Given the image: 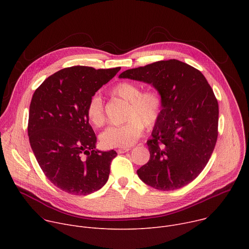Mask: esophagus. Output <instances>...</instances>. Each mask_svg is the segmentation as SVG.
I'll use <instances>...</instances> for the list:
<instances>
[{
	"label": "esophagus",
	"mask_w": 249,
	"mask_h": 249,
	"mask_svg": "<svg viewBox=\"0 0 249 249\" xmlns=\"http://www.w3.org/2000/svg\"><path fill=\"white\" fill-rule=\"evenodd\" d=\"M129 151H131V149H129V148H126V149H119V150H117V153H118V154H124V153H127V152H129Z\"/></svg>",
	"instance_id": "obj_1"
}]
</instances>
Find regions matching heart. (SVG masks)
Returning a JSON list of instances; mask_svg holds the SVG:
<instances>
[{
	"instance_id": "b5f03b06",
	"label": "heart",
	"mask_w": 249,
	"mask_h": 249,
	"mask_svg": "<svg viewBox=\"0 0 249 249\" xmlns=\"http://www.w3.org/2000/svg\"><path fill=\"white\" fill-rule=\"evenodd\" d=\"M110 94L129 103L125 124L110 126L100 135V143L103 147L126 149L133 146L143 132V125L150 129L159 121L162 110V99L155 89L142 91L138 84L120 82L110 89ZM87 116L94 127H101L105 122L102 99L99 95L90 98Z\"/></svg>"
}]
</instances>
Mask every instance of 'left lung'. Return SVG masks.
<instances>
[{
	"label": "left lung",
	"mask_w": 249,
	"mask_h": 249,
	"mask_svg": "<svg viewBox=\"0 0 249 249\" xmlns=\"http://www.w3.org/2000/svg\"><path fill=\"white\" fill-rule=\"evenodd\" d=\"M119 78L152 85L162 99L160 117L147 142L150 160L137 170L140 179L162 191L193 181L218 138L219 105L206 78L175 59L124 71Z\"/></svg>",
	"instance_id": "1"
}]
</instances>
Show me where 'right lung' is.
<instances>
[{
  "label": "right lung",
  "instance_id": "1",
  "mask_svg": "<svg viewBox=\"0 0 249 249\" xmlns=\"http://www.w3.org/2000/svg\"><path fill=\"white\" fill-rule=\"evenodd\" d=\"M120 69L65 68L33 93L27 128L32 152L47 178L67 193L88 195L108 180L110 163L117 153L96 150L87 107Z\"/></svg>",
  "mask_w": 249,
  "mask_h": 249
}]
</instances>
